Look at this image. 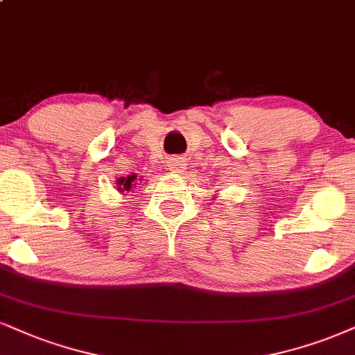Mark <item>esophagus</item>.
<instances>
[{"instance_id": "34e87169", "label": "esophagus", "mask_w": 355, "mask_h": 355, "mask_svg": "<svg viewBox=\"0 0 355 355\" xmlns=\"http://www.w3.org/2000/svg\"><path fill=\"white\" fill-rule=\"evenodd\" d=\"M186 157L182 156H174L168 161V169L173 171V173H182L186 169Z\"/></svg>"}]
</instances>
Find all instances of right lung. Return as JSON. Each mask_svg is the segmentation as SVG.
Returning <instances> with one entry per match:
<instances>
[{
    "label": "right lung",
    "mask_w": 355,
    "mask_h": 355,
    "mask_svg": "<svg viewBox=\"0 0 355 355\" xmlns=\"http://www.w3.org/2000/svg\"><path fill=\"white\" fill-rule=\"evenodd\" d=\"M138 184V181H137V174H130V176H126V178H120L116 181V189L120 191V192H128V191H131V187H135Z\"/></svg>",
    "instance_id": "1"
}]
</instances>
